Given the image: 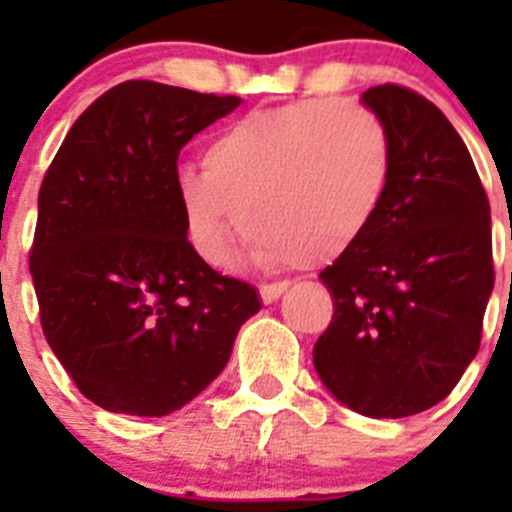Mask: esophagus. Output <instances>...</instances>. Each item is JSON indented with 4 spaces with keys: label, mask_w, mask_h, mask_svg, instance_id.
I'll return each mask as SVG.
<instances>
[{
    "label": "esophagus",
    "mask_w": 512,
    "mask_h": 512,
    "mask_svg": "<svg viewBox=\"0 0 512 512\" xmlns=\"http://www.w3.org/2000/svg\"><path fill=\"white\" fill-rule=\"evenodd\" d=\"M287 287H289L287 282H274V284H264V287H261V300H264L266 305H269V302H277L279 297H282L284 292H287Z\"/></svg>",
    "instance_id": "esophagus-1"
}]
</instances>
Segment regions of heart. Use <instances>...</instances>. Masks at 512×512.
Segmentation results:
<instances>
[{
    "instance_id": "b5f03b06",
    "label": "heart",
    "mask_w": 512,
    "mask_h": 512,
    "mask_svg": "<svg viewBox=\"0 0 512 512\" xmlns=\"http://www.w3.org/2000/svg\"><path fill=\"white\" fill-rule=\"evenodd\" d=\"M392 164L390 130L372 107L300 99L217 130L202 169L176 171V197L189 243L210 264L225 259L243 220L253 264H328L377 223Z\"/></svg>"
}]
</instances>
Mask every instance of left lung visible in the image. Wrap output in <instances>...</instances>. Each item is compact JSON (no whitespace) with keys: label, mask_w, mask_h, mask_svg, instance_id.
<instances>
[{"label":"left lung","mask_w":512,"mask_h":512,"mask_svg":"<svg viewBox=\"0 0 512 512\" xmlns=\"http://www.w3.org/2000/svg\"><path fill=\"white\" fill-rule=\"evenodd\" d=\"M361 102L390 130L392 182L364 241L320 271L333 318L312 361L356 413L408 418L449 395L479 351L495 284L490 200L423 94L379 84Z\"/></svg>","instance_id":"obj_1"}]
</instances>
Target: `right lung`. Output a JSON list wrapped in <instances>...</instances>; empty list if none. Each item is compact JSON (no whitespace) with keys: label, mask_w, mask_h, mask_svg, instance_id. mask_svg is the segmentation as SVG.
<instances>
[{"label":"right lung","mask_w":512,"mask_h":512,"mask_svg":"<svg viewBox=\"0 0 512 512\" xmlns=\"http://www.w3.org/2000/svg\"><path fill=\"white\" fill-rule=\"evenodd\" d=\"M238 104L122 81L81 112L45 171L30 248L40 325L81 395L110 413L187 405L261 310L251 284L200 259L176 197L182 148Z\"/></svg>","instance_id":"add662e5"}]
</instances>
